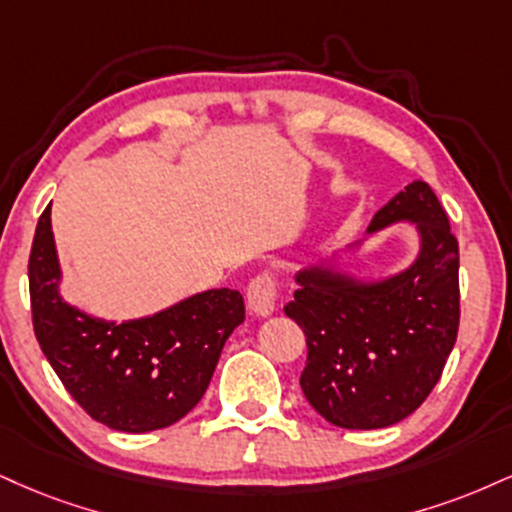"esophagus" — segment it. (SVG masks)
<instances>
[{"label":"esophagus","mask_w":512,"mask_h":512,"mask_svg":"<svg viewBox=\"0 0 512 512\" xmlns=\"http://www.w3.org/2000/svg\"><path fill=\"white\" fill-rule=\"evenodd\" d=\"M248 305L257 317H269L276 310V283L269 274H260L248 286Z\"/></svg>","instance_id":"esophagus-1"}]
</instances>
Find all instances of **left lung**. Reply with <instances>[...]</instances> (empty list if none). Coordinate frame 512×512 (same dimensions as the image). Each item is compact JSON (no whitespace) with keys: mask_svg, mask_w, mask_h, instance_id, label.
<instances>
[{"mask_svg":"<svg viewBox=\"0 0 512 512\" xmlns=\"http://www.w3.org/2000/svg\"><path fill=\"white\" fill-rule=\"evenodd\" d=\"M398 221H410L420 236L410 267L365 281L338 269L336 257L319 260L295 274L298 291L283 307L307 336L305 398L343 429L391 427L412 415L458 338V240L427 183L412 181L391 197L367 236Z\"/></svg>","mask_w":512,"mask_h":512,"instance_id":"obj_1","label":"left lung"}]
</instances>
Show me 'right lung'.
Wrapping results in <instances>:
<instances>
[{
  "label": "right lung",
  "mask_w": 512,
  "mask_h": 512,
  "mask_svg": "<svg viewBox=\"0 0 512 512\" xmlns=\"http://www.w3.org/2000/svg\"><path fill=\"white\" fill-rule=\"evenodd\" d=\"M33 329L61 384L92 420L145 434L186 417L205 396L221 348L245 319L231 288L195 293L150 317L107 322L66 303L52 233L42 212L28 260Z\"/></svg>",
  "instance_id": "right-lung-1"
}]
</instances>
